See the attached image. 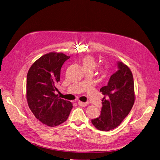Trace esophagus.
Wrapping results in <instances>:
<instances>
[{"label": "esophagus", "mask_w": 160, "mask_h": 160, "mask_svg": "<svg viewBox=\"0 0 160 160\" xmlns=\"http://www.w3.org/2000/svg\"><path fill=\"white\" fill-rule=\"evenodd\" d=\"M78 105L82 107H85L88 105V103L86 102H78Z\"/></svg>", "instance_id": "34e87169"}]
</instances>
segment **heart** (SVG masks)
Masks as SVG:
<instances>
[{"label": "heart", "mask_w": 160, "mask_h": 160, "mask_svg": "<svg viewBox=\"0 0 160 160\" xmlns=\"http://www.w3.org/2000/svg\"><path fill=\"white\" fill-rule=\"evenodd\" d=\"M82 64L86 70H91L93 71L96 66V61L92 56H86L82 58Z\"/></svg>", "instance_id": "obj_1"}]
</instances>
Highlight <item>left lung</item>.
I'll use <instances>...</instances> for the list:
<instances>
[{
    "label": "left lung",
    "instance_id": "8db88e82",
    "mask_svg": "<svg viewBox=\"0 0 160 160\" xmlns=\"http://www.w3.org/2000/svg\"><path fill=\"white\" fill-rule=\"evenodd\" d=\"M118 70L113 74L107 86L101 88L104 95L101 114L92 120L98 130L109 131L119 126L130 113L134 104V85L131 70L122 62H117Z\"/></svg>",
    "mask_w": 160,
    "mask_h": 160
}]
</instances>
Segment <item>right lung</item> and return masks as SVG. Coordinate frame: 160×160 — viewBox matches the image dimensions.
<instances>
[{
  "instance_id": "obj_1",
  "label": "right lung",
  "mask_w": 160,
  "mask_h": 160,
  "mask_svg": "<svg viewBox=\"0 0 160 160\" xmlns=\"http://www.w3.org/2000/svg\"><path fill=\"white\" fill-rule=\"evenodd\" d=\"M63 53L50 52L38 59L30 67L27 78V98L30 110L44 124L54 127L64 122L72 104L55 93L60 81V70L70 58Z\"/></svg>"
}]
</instances>
